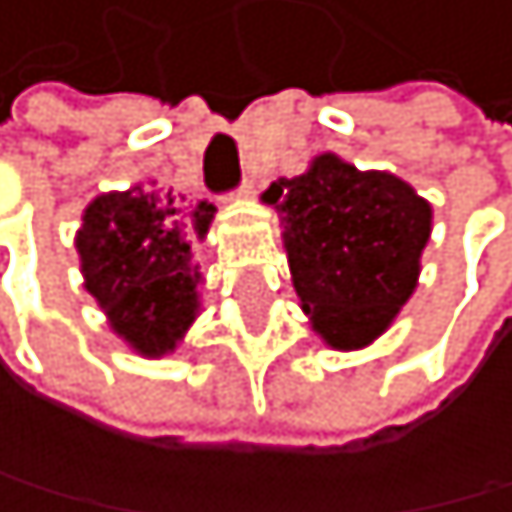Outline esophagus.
<instances>
[{
	"instance_id": "34e87169",
	"label": "esophagus",
	"mask_w": 512,
	"mask_h": 512,
	"mask_svg": "<svg viewBox=\"0 0 512 512\" xmlns=\"http://www.w3.org/2000/svg\"><path fill=\"white\" fill-rule=\"evenodd\" d=\"M253 189H256L253 179H243V182L237 185V189H234V198H250V195H253Z\"/></svg>"
}]
</instances>
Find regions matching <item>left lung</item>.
Segmentation results:
<instances>
[{"instance_id": "1", "label": "left lung", "mask_w": 512, "mask_h": 512, "mask_svg": "<svg viewBox=\"0 0 512 512\" xmlns=\"http://www.w3.org/2000/svg\"><path fill=\"white\" fill-rule=\"evenodd\" d=\"M285 211V250L314 330L359 349L388 330L417 288L430 205L388 172H359L333 153L262 195Z\"/></svg>"}]
</instances>
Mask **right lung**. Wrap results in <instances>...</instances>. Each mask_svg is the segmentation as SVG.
<instances>
[{
  "label": "right lung",
  "mask_w": 512,
  "mask_h": 512,
  "mask_svg": "<svg viewBox=\"0 0 512 512\" xmlns=\"http://www.w3.org/2000/svg\"><path fill=\"white\" fill-rule=\"evenodd\" d=\"M214 205L182 214L176 198L131 189L95 198L76 240L89 295L115 330L147 356L176 346L198 307L189 237L208 234Z\"/></svg>",
  "instance_id": "add662e5"
}]
</instances>
